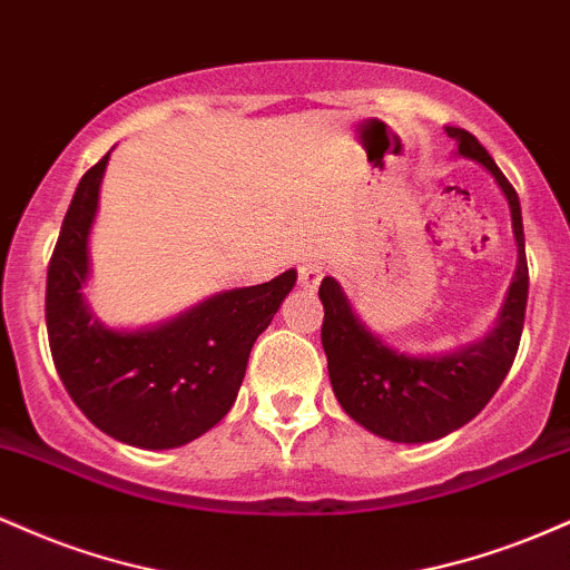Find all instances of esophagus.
Returning <instances> with one entry per match:
<instances>
[{
  "instance_id": "obj_1",
  "label": "esophagus",
  "mask_w": 570,
  "mask_h": 570,
  "mask_svg": "<svg viewBox=\"0 0 570 570\" xmlns=\"http://www.w3.org/2000/svg\"><path fill=\"white\" fill-rule=\"evenodd\" d=\"M322 278H324V267L318 263H303L297 267V281L303 289H316Z\"/></svg>"
}]
</instances>
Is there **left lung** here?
I'll return each instance as SVG.
<instances>
[{"label":"left lung","mask_w":570,"mask_h":570,"mask_svg":"<svg viewBox=\"0 0 570 570\" xmlns=\"http://www.w3.org/2000/svg\"><path fill=\"white\" fill-rule=\"evenodd\" d=\"M458 155L482 163L507 195L517 240V271L499 326L485 340L448 356L399 353L364 330L335 278L318 286L324 305L322 345L340 407L372 434L391 442H431L469 423L493 399L520 348L528 305V259L520 198L476 136L448 128Z\"/></svg>","instance_id":"8db88e82"}]
</instances>
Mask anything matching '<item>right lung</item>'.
<instances>
[{"instance_id":"right-lung-1","label":"right lung","mask_w":570,"mask_h":570,"mask_svg":"<svg viewBox=\"0 0 570 570\" xmlns=\"http://www.w3.org/2000/svg\"><path fill=\"white\" fill-rule=\"evenodd\" d=\"M107 160L109 153L85 171L50 257V353L71 402L96 429L134 448H179L217 426L233 407L254 340L273 322L297 273L222 292L153 330H107L82 299L88 233Z\"/></svg>"}]
</instances>
